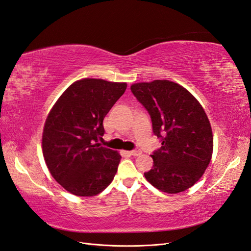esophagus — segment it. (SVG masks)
Segmentation results:
<instances>
[{
	"label": "esophagus",
	"mask_w": 251,
	"mask_h": 251,
	"mask_svg": "<svg viewBox=\"0 0 251 251\" xmlns=\"http://www.w3.org/2000/svg\"><path fill=\"white\" fill-rule=\"evenodd\" d=\"M141 152H142V151H141V150L138 149V147H137V149H134L133 151H129V153H130L131 156H139V155H141Z\"/></svg>",
	"instance_id": "obj_1"
}]
</instances>
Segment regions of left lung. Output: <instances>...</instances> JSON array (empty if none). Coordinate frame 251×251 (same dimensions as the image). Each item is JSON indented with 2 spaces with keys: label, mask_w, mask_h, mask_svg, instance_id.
Here are the masks:
<instances>
[{
  "label": "left lung",
  "mask_w": 251,
  "mask_h": 251,
  "mask_svg": "<svg viewBox=\"0 0 251 251\" xmlns=\"http://www.w3.org/2000/svg\"><path fill=\"white\" fill-rule=\"evenodd\" d=\"M149 111L161 147L152 152V169L144 173L156 189L176 194L194 185L211 161L213 134L199 101L170 80L138 82L130 87Z\"/></svg>",
  "instance_id": "8db88e82"
}]
</instances>
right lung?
Instances as JSON below:
<instances>
[{
  "mask_svg": "<svg viewBox=\"0 0 251 251\" xmlns=\"http://www.w3.org/2000/svg\"><path fill=\"white\" fill-rule=\"evenodd\" d=\"M127 88L126 82L83 78L55 102L42 134L43 157L55 180L76 196H94L113 180L121 161L101 146L102 121Z\"/></svg>",
  "mask_w": 251,
  "mask_h": 251,
  "instance_id": "1",
  "label": "right lung"
}]
</instances>
